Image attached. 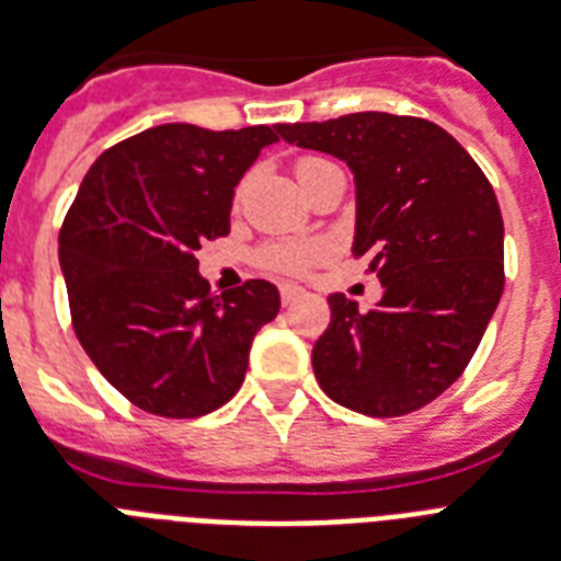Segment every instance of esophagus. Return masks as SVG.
I'll return each mask as SVG.
<instances>
[{
  "instance_id": "esophagus-1",
  "label": "esophagus",
  "mask_w": 561,
  "mask_h": 561,
  "mask_svg": "<svg viewBox=\"0 0 561 561\" xmlns=\"http://www.w3.org/2000/svg\"><path fill=\"white\" fill-rule=\"evenodd\" d=\"M300 295H304V289H300V286H295V284L280 286V300H284V307H291V304H295Z\"/></svg>"
}]
</instances>
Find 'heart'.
Instances as JSON below:
<instances>
[{
	"mask_svg": "<svg viewBox=\"0 0 561 561\" xmlns=\"http://www.w3.org/2000/svg\"><path fill=\"white\" fill-rule=\"evenodd\" d=\"M321 163L323 160H318V157H304V160H298V165H295V174L300 178V174H307L309 169H314V165ZM321 254L323 247H318V243H277V247H270L263 252V263L275 272L300 275V272H307L312 263L321 261Z\"/></svg>",
	"mask_w": 561,
	"mask_h": 561,
	"instance_id": "1",
	"label": "heart"
}]
</instances>
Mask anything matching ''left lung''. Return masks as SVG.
I'll return each instance as SVG.
<instances>
[{
	"mask_svg": "<svg viewBox=\"0 0 561 561\" xmlns=\"http://www.w3.org/2000/svg\"><path fill=\"white\" fill-rule=\"evenodd\" d=\"M275 128L289 146L350 165L353 254H369L383 289L369 312L330 295L314 378L332 401L373 419L421 410L465 373L502 298L504 224L493 186L430 119L358 111Z\"/></svg>",
	"mask_w": 561,
	"mask_h": 561,
	"instance_id": "left-lung-1",
	"label": "left lung"
}]
</instances>
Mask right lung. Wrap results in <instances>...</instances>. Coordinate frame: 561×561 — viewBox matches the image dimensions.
Here are the masks:
<instances>
[{
  "label": "right lung",
  "instance_id": "right-lung-1",
  "mask_svg": "<svg viewBox=\"0 0 561 561\" xmlns=\"http://www.w3.org/2000/svg\"><path fill=\"white\" fill-rule=\"evenodd\" d=\"M277 128L154 125L96 157L59 231L73 332L134 407L197 419L243 383L277 286L211 295L194 252L229 234L231 197Z\"/></svg>",
  "mask_w": 561,
  "mask_h": 561
}]
</instances>
